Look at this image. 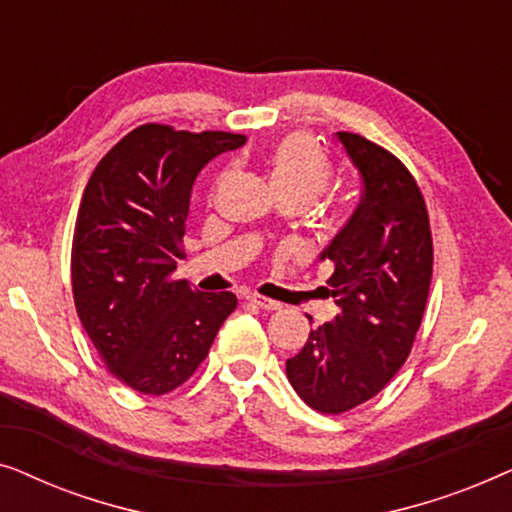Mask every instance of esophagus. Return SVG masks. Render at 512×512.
Instances as JSON below:
<instances>
[{
  "instance_id": "esophagus-1",
  "label": "esophagus",
  "mask_w": 512,
  "mask_h": 512,
  "mask_svg": "<svg viewBox=\"0 0 512 512\" xmlns=\"http://www.w3.org/2000/svg\"><path fill=\"white\" fill-rule=\"evenodd\" d=\"M249 300V303L251 305H256V307H261V310H279V307H282V305H279L277 303V300H270V298H265V296H258V293H251V296L247 298Z\"/></svg>"
}]
</instances>
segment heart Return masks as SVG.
Returning a JSON list of instances; mask_svg holds the SVG:
<instances>
[{"label":"heart","instance_id":"1","mask_svg":"<svg viewBox=\"0 0 512 512\" xmlns=\"http://www.w3.org/2000/svg\"><path fill=\"white\" fill-rule=\"evenodd\" d=\"M265 163H268V177L279 198L296 195L307 205H312L331 186V165H328L324 153L317 149V144L300 132L286 135L272 144Z\"/></svg>","mask_w":512,"mask_h":512}]
</instances>
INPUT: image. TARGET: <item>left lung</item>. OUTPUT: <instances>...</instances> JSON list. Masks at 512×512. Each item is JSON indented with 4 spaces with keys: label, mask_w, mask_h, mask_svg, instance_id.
Returning a JSON list of instances; mask_svg holds the SVG:
<instances>
[{
    "label": "left lung",
    "mask_w": 512,
    "mask_h": 512,
    "mask_svg": "<svg viewBox=\"0 0 512 512\" xmlns=\"http://www.w3.org/2000/svg\"><path fill=\"white\" fill-rule=\"evenodd\" d=\"M338 139L363 184L352 219L321 251L335 268L328 284L340 314L286 361L291 387L324 415L370 401L401 370L433 272L429 212L408 167L354 132Z\"/></svg>",
    "instance_id": "left-lung-1"
}]
</instances>
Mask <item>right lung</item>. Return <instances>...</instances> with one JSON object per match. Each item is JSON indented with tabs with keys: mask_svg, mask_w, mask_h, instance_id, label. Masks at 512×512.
Here are the masks:
<instances>
[{
	"mask_svg": "<svg viewBox=\"0 0 512 512\" xmlns=\"http://www.w3.org/2000/svg\"><path fill=\"white\" fill-rule=\"evenodd\" d=\"M244 142L146 123L90 174L72 242L74 305L109 373L139 394L181 387L237 307L235 293L193 291L172 272L195 177Z\"/></svg>",
	"mask_w": 512,
	"mask_h": 512,
	"instance_id": "add662e5",
	"label": "right lung"
}]
</instances>
